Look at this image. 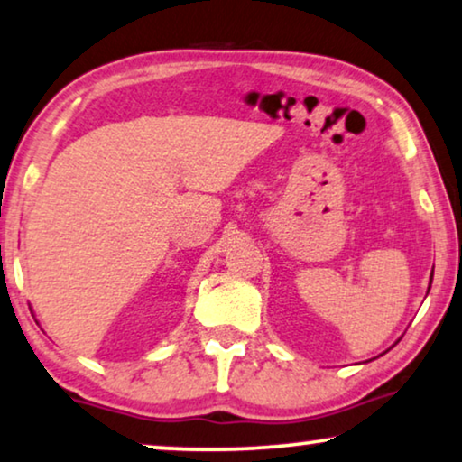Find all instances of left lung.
I'll return each instance as SVG.
<instances>
[{
    "label": "left lung",
    "mask_w": 462,
    "mask_h": 462,
    "mask_svg": "<svg viewBox=\"0 0 462 462\" xmlns=\"http://www.w3.org/2000/svg\"><path fill=\"white\" fill-rule=\"evenodd\" d=\"M431 276H433V274H431ZM429 289H431V285H429Z\"/></svg>",
    "instance_id": "1"
}]
</instances>
